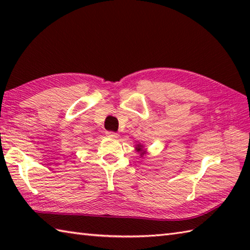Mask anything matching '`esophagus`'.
<instances>
[{"label":"esophagus","mask_w":250,"mask_h":250,"mask_svg":"<svg viewBox=\"0 0 250 250\" xmlns=\"http://www.w3.org/2000/svg\"><path fill=\"white\" fill-rule=\"evenodd\" d=\"M106 135L110 137V139H118V137H119L118 133H115V132H110V131L106 132Z\"/></svg>","instance_id":"obj_1"}]
</instances>
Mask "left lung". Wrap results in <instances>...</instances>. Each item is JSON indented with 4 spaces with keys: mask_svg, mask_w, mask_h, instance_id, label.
Masks as SVG:
<instances>
[{
    "mask_svg": "<svg viewBox=\"0 0 250 250\" xmlns=\"http://www.w3.org/2000/svg\"><path fill=\"white\" fill-rule=\"evenodd\" d=\"M135 150H136V152L140 153L141 157H144L147 153V148H145V146L143 144H137L135 146Z\"/></svg>",
    "mask_w": 250,
    "mask_h": 250,
    "instance_id": "8db88e82",
    "label": "left lung"
}]
</instances>
